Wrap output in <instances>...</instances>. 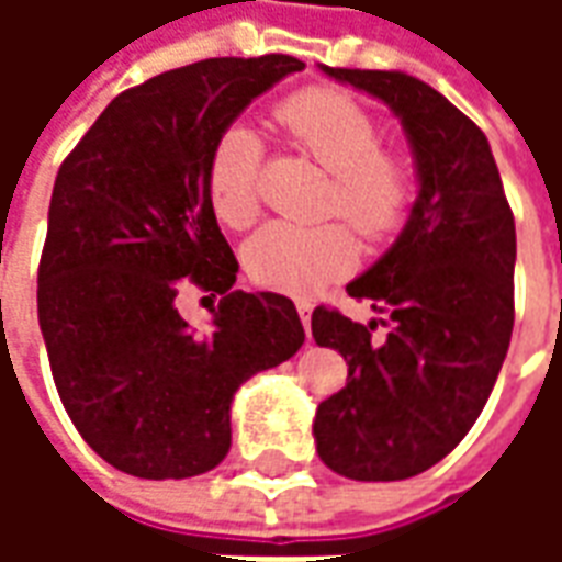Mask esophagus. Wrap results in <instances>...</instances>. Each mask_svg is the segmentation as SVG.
<instances>
[{"label":"esophagus","instance_id":"34e87169","mask_svg":"<svg viewBox=\"0 0 562 562\" xmlns=\"http://www.w3.org/2000/svg\"><path fill=\"white\" fill-rule=\"evenodd\" d=\"M297 316H301L306 334H310V316H313V306L306 304V301H304V304H297Z\"/></svg>","mask_w":562,"mask_h":562}]
</instances>
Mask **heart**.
Segmentation results:
<instances>
[{
  "instance_id": "1",
  "label": "heart",
  "mask_w": 562,
  "mask_h": 562,
  "mask_svg": "<svg viewBox=\"0 0 562 562\" xmlns=\"http://www.w3.org/2000/svg\"><path fill=\"white\" fill-rule=\"evenodd\" d=\"M273 116L294 147L334 173L330 213L373 240L401 225L413 195L409 168L382 149V128L364 104L334 87H310L277 104ZM261 156V138L244 123L225 128L210 149L207 201L228 228H246L258 216ZM244 261L256 282L304 297L346 277L358 265V244L346 225L270 222L249 237Z\"/></svg>"
}]
</instances>
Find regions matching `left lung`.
Returning a JSON list of instances; mask_svg holds the SVG:
<instances>
[{"label": "left lung", "instance_id": "left-lung-1", "mask_svg": "<svg viewBox=\"0 0 562 562\" xmlns=\"http://www.w3.org/2000/svg\"><path fill=\"white\" fill-rule=\"evenodd\" d=\"M385 102L409 138L418 198L376 265L346 292L389 313L361 325L313 310V337L346 358V389L318 403V458L355 482H401L446 458L494 391L515 325V216L484 132L403 71L322 66Z\"/></svg>", "mask_w": 562, "mask_h": 562}]
</instances>
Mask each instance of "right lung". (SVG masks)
<instances>
[{
	"label": "right lung",
	"mask_w": 562,
	"mask_h": 562,
	"mask_svg": "<svg viewBox=\"0 0 562 562\" xmlns=\"http://www.w3.org/2000/svg\"><path fill=\"white\" fill-rule=\"evenodd\" d=\"M304 63L201 59L120 92L56 173L38 325L87 446L138 479H189L232 448L234 391L304 346L285 294L234 292L237 258L207 201L210 149ZM220 296L207 335L176 310Z\"/></svg>",
	"instance_id": "right-lung-1"
}]
</instances>
